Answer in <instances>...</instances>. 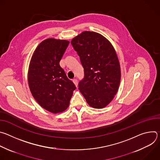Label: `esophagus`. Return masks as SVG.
Returning <instances> with one entry per match:
<instances>
[{
    "mask_svg": "<svg viewBox=\"0 0 160 160\" xmlns=\"http://www.w3.org/2000/svg\"><path fill=\"white\" fill-rule=\"evenodd\" d=\"M73 82L74 84L75 85V86L77 87V86H78V80L77 79H73Z\"/></svg>",
    "mask_w": 160,
    "mask_h": 160,
    "instance_id": "34e87169",
    "label": "esophagus"
}]
</instances>
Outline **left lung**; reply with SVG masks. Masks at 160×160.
Listing matches in <instances>:
<instances>
[{
  "label": "left lung",
  "instance_id": "obj_1",
  "mask_svg": "<svg viewBox=\"0 0 160 160\" xmlns=\"http://www.w3.org/2000/svg\"><path fill=\"white\" fill-rule=\"evenodd\" d=\"M71 43L84 68V78L78 89L88 104L96 109L108 105L116 95L121 79L117 52L103 35L85 31Z\"/></svg>",
  "mask_w": 160,
  "mask_h": 160
}]
</instances>
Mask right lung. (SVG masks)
I'll return each instance as SVG.
<instances>
[{"label":"right lung","mask_w":160,"mask_h":160,"mask_svg":"<svg viewBox=\"0 0 160 160\" xmlns=\"http://www.w3.org/2000/svg\"><path fill=\"white\" fill-rule=\"evenodd\" d=\"M70 42L49 38L43 40L32 56L28 72L30 92L43 109L52 113L65 111L76 87L59 62Z\"/></svg>","instance_id":"add662e5"}]
</instances>
